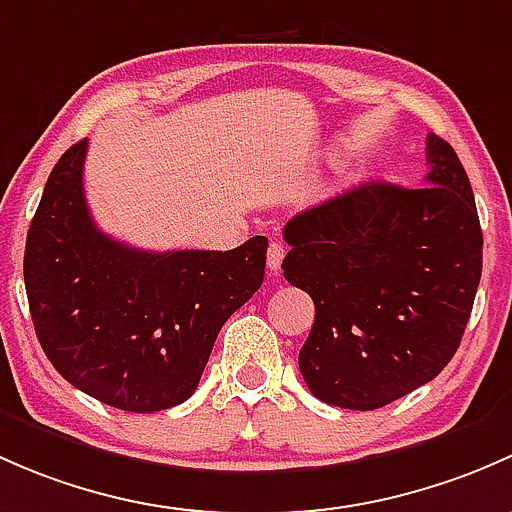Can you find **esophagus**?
<instances>
[{
  "label": "esophagus",
  "mask_w": 512,
  "mask_h": 512,
  "mask_svg": "<svg viewBox=\"0 0 512 512\" xmlns=\"http://www.w3.org/2000/svg\"><path fill=\"white\" fill-rule=\"evenodd\" d=\"M283 256H286V249H283L281 241H271V244H268V258H266L268 271H271V273L281 271Z\"/></svg>",
  "instance_id": "obj_1"
}]
</instances>
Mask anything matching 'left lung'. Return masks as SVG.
Masks as SVG:
<instances>
[{"label":"left lung","mask_w":512,"mask_h":512,"mask_svg":"<svg viewBox=\"0 0 512 512\" xmlns=\"http://www.w3.org/2000/svg\"><path fill=\"white\" fill-rule=\"evenodd\" d=\"M426 187L370 182L283 229V276L313 298L298 365L310 392L370 412L431 382L456 355L483 266L471 182L426 138Z\"/></svg>","instance_id":"left-lung-1"}]
</instances>
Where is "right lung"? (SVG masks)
Masks as SVG:
<instances>
[{"mask_svg":"<svg viewBox=\"0 0 512 512\" xmlns=\"http://www.w3.org/2000/svg\"><path fill=\"white\" fill-rule=\"evenodd\" d=\"M88 140L51 170L24 251L31 320L66 382L123 412L192 397L221 325L258 291L266 236L234 251L133 249L98 229L83 194Z\"/></svg>","mask_w":512,"mask_h":512,"instance_id":"1","label":"right lung"}]
</instances>
